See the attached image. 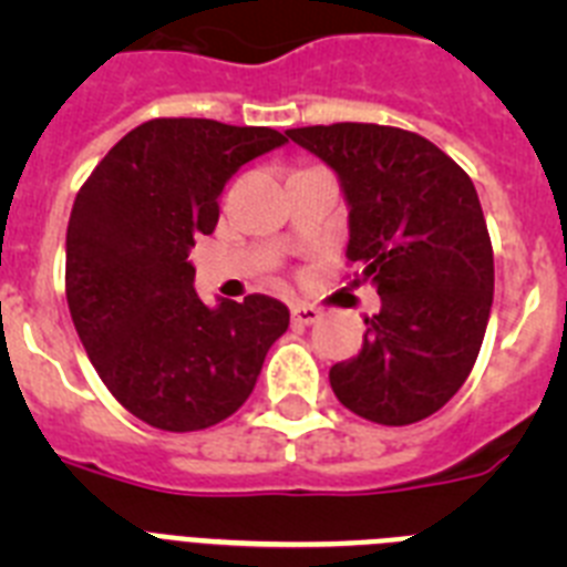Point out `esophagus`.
<instances>
[{"label":"esophagus","mask_w":567,"mask_h":567,"mask_svg":"<svg viewBox=\"0 0 567 567\" xmlns=\"http://www.w3.org/2000/svg\"><path fill=\"white\" fill-rule=\"evenodd\" d=\"M292 320L298 327H312L320 320V309L312 307V303H295L292 307Z\"/></svg>","instance_id":"obj_1"}]
</instances>
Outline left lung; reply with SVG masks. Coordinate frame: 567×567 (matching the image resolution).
Returning <instances> with one entry per match:
<instances>
[{
    "instance_id": "left-lung-1",
    "label": "left lung",
    "mask_w": 567,
    "mask_h": 567,
    "mask_svg": "<svg viewBox=\"0 0 567 567\" xmlns=\"http://www.w3.org/2000/svg\"><path fill=\"white\" fill-rule=\"evenodd\" d=\"M287 135L338 175L354 284L380 295L360 354L329 372L332 392L372 423H417L460 392L488 327L494 252L477 189L409 130L343 122Z\"/></svg>"
}]
</instances>
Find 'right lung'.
<instances>
[{
  "label": "right lung",
  "instance_id": "add662e5",
  "mask_svg": "<svg viewBox=\"0 0 567 567\" xmlns=\"http://www.w3.org/2000/svg\"><path fill=\"white\" fill-rule=\"evenodd\" d=\"M287 135L213 118L130 130L79 189L68 224V307L113 398L164 432H198L247 403L287 303L249 295L207 307L189 249L218 224L240 167Z\"/></svg>",
  "mask_w": 567,
  "mask_h": 567
}]
</instances>
